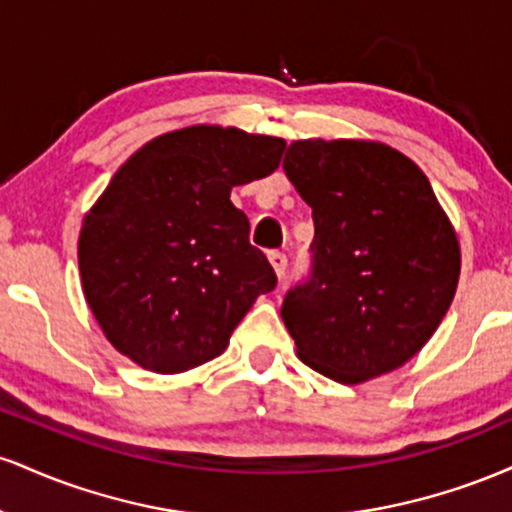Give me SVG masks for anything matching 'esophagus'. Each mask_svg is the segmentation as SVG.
Wrapping results in <instances>:
<instances>
[{
  "mask_svg": "<svg viewBox=\"0 0 512 512\" xmlns=\"http://www.w3.org/2000/svg\"><path fill=\"white\" fill-rule=\"evenodd\" d=\"M269 262H272L276 276H279V279H281V276L286 274V267H289V257H286L284 252L274 250V252H269Z\"/></svg>",
  "mask_w": 512,
  "mask_h": 512,
  "instance_id": "34e87169",
  "label": "esophagus"
}]
</instances>
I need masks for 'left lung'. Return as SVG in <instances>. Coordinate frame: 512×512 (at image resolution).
<instances>
[{"label": "left lung", "mask_w": 512, "mask_h": 512, "mask_svg": "<svg viewBox=\"0 0 512 512\" xmlns=\"http://www.w3.org/2000/svg\"><path fill=\"white\" fill-rule=\"evenodd\" d=\"M284 170L313 209L310 272L281 317L305 366L363 383L407 363L448 313L460 245L414 161L375 142H293Z\"/></svg>", "instance_id": "obj_1"}]
</instances>
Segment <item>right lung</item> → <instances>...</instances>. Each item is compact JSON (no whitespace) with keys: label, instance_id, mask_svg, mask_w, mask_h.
<instances>
[{"label":"right lung","instance_id":"1","mask_svg":"<svg viewBox=\"0 0 512 512\" xmlns=\"http://www.w3.org/2000/svg\"><path fill=\"white\" fill-rule=\"evenodd\" d=\"M286 142L236 127L156 137L115 173L79 236L84 296L117 351L156 373L211 361L276 286L231 190L274 173Z\"/></svg>","mask_w":512,"mask_h":512}]
</instances>
